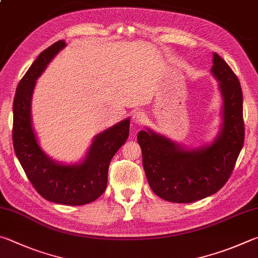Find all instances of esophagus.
Segmentation results:
<instances>
[{
    "mask_svg": "<svg viewBox=\"0 0 258 258\" xmlns=\"http://www.w3.org/2000/svg\"><path fill=\"white\" fill-rule=\"evenodd\" d=\"M145 119H147V115H145L143 111H135L132 117V121L135 125H142Z\"/></svg>",
    "mask_w": 258,
    "mask_h": 258,
    "instance_id": "1",
    "label": "esophagus"
}]
</instances>
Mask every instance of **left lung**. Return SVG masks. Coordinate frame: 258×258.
Returning a JSON list of instances; mask_svg holds the SVG:
<instances>
[{
    "label": "left lung",
    "mask_w": 258,
    "mask_h": 258,
    "mask_svg": "<svg viewBox=\"0 0 258 258\" xmlns=\"http://www.w3.org/2000/svg\"><path fill=\"white\" fill-rule=\"evenodd\" d=\"M211 72L223 98L221 132L210 145L186 150L152 131H140L145 176L159 198L191 203L217 193L230 177L245 140L240 82L226 60L213 54Z\"/></svg>",
    "instance_id": "left-lung-1"
}]
</instances>
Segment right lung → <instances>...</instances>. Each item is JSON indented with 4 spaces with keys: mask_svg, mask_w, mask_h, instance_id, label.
Instances as JSON below:
<instances>
[{
    "mask_svg": "<svg viewBox=\"0 0 258 258\" xmlns=\"http://www.w3.org/2000/svg\"><path fill=\"white\" fill-rule=\"evenodd\" d=\"M65 46L64 40H58L41 51L19 82L13 101L12 140L28 179L45 200L64 205H84L105 191L111 158L128 138L130 118L96 135L79 165H62L46 156L32 128L31 97L36 80Z\"/></svg>",
    "mask_w": 258,
    "mask_h": 258,
    "instance_id": "1",
    "label": "right lung"
}]
</instances>
